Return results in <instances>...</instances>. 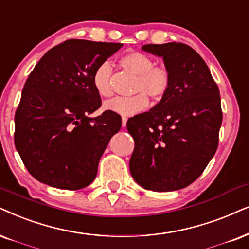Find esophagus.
I'll return each instance as SVG.
<instances>
[{"mask_svg": "<svg viewBox=\"0 0 249 249\" xmlns=\"http://www.w3.org/2000/svg\"><path fill=\"white\" fill-rule=\"evenodd\" d=\"M126 123H127V118L126 117H123L122 118V126L123 127L126 126Z\"/></svg>", "mask_w": 249, "mask_h": 249, "instance_id": "obj_1", "label": "esophagus"}]
</instances>
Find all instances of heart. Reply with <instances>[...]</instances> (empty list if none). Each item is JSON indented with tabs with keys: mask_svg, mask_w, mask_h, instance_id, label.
<instances>
[{
	"mask_svg": "<svg viewBox=\"0 0 249 249\" xmlns=\"http://www.w3.org/2000/svg\"><path fill=\"white\" fill-rule=\"evenodd\" d=\"M122 67L138 74L134 85L137 95L130 97L118 96L105 103V109L122 116H133L143 111L149 106L148 96L155 100L162 99L171 85V72L164 65H155L152 56L141 52H128L119 58ZM112 69L109 62L97 65L93 73V86L101 97L112 95Z\"/></svg>",
	"mask_w": 249,
	"mask_h": 249,
	"instance_id": "b5f03b06",
	"label": "heart"
}]
</instances>
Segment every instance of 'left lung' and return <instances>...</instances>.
Returning <instances> with one entry per match:
<instances>
[{
    "label": "left lung",
    "instance_id": "1",
    "mask_svg": "<svg viewBox=\"0 0 249 249\" xmlns=\"http://www.w3.org/2000/svg\"><path fill=\"white\" fill-rule=\"evenodd\" d=\"M171 72L168 93L127 121L134 139L132 177L154 192L177 191L200 177L218 147L221 95L203 58L180 42L144 45Z\"/></svg>",
    "mask_w": 249,
    "mask_h": 249
}]
</instances>
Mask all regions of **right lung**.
<instances>
[{
	"mask_svg": "<svg viewBox=\"0 0 249 249\" xmlns=\"http://www.w3.org/2000/svg\"><path fill=\"white\" fill-rule=\"evenodd\" d=\"M123 43L71 39L42 56L24 85L15 114V146L36 180L61 190H80L97 165L122 118L101 107L93 86L97 65Z\"/></svg>",
	"mask_w": 249,
	"mask_h": 249,
	"instance_id": "obj_1",
	"label": "right lung"
}]
</instances>
